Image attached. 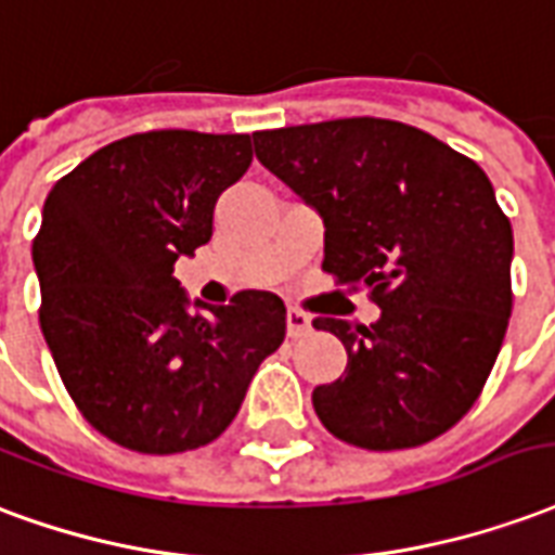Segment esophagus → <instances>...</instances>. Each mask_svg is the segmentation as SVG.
<instances>
[{
	"instance_id": "esophagus-1",
	"label": "esophagus",
	"mask_w": 555,
	"mask_h": 555,
	"mask_svg": "<svg viewBox=\"0 0 555 555\" xmlns=\"http://www.w3.org/2000/svg\"><path fill=\"white\" fill-rule=\"evenodd\" d=\"M307 331H310V317H307L305 310H298V307H289L286 310V334L289 337H305Z\"/></svg>"
}]
</instances>
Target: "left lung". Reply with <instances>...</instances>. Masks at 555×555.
Here are the masks:
<instances>
[{
    "mask_svg": "<svg viewBox=\"0 0 555 555\" xmlns=\"http://www.w3.org/2000/svg\"><path fill=\"white\" fill-rule=\"evenodd\" d=\"M257 159L317 206L322 269L366 283L372 325L317 317L349 363L319 384L322 426L351 447H423L482 393L512 317V224L473 159L423 129L343 117L254 132Z\"/></svg>",
    "mask_w": 555,
    "mask_h": 555,
    "instance_id": "8db88e82",
    "label": "left lung"
}]
</instances>
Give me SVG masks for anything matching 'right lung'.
Instances as JSON below:
<instances>
[{
    "label": "right lung",
    "mask_w": 555,
    "mask_h": 555,
    "mask_svg": "<svg viewBox=\"0 0 555 555\" xmlns=\"http://www.w3.org/2000/svg\"><path fill=\"white\" fill-rule=\"evenodd\" d=\"M250 135L153 129L52 185L31 257L40 331L79 414L117 447L173 455L233 423L254 372L286 337L274 293L189 310L173 262L212 238Z\"/></svg>",
    "instance_id": "obj_1"
}]
</instances>
